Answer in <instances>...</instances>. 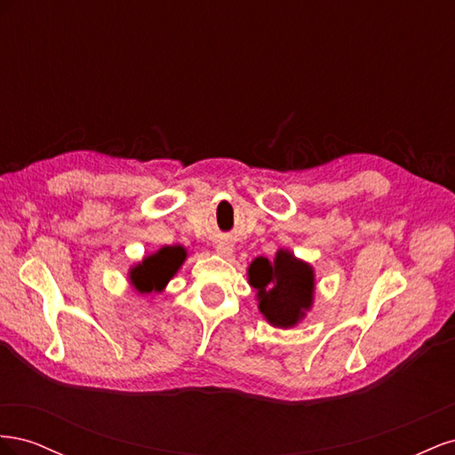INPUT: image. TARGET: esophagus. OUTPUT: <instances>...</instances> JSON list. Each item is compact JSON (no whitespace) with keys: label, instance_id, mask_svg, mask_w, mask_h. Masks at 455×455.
Listing matches in <instances>:
<instances>
[{"label":"esophagus","instance_id":"obj_1","mask_svg":"<svg viewBox=\"0 0 455 455\" xmlns=\"http://www.w3.org/2000/svg\"><path fill=\"white\" fill-rule=\"evenodd\" d=\"M216 252H218L220 256H231L233 246L228 244V243H220V244L216 246Z\"/></svg>","mask_w":455,"mask_h":455}]
</instances>
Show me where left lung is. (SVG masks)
<instances>
[{
	"mask_svg": "<svg viewBox=\"0 0 455 455\" xmlns=\"http://www.w3.org/2000/svg\"><path fill=\"white\" fill-rule=\"evenodd\" d=\"M249 283L258 292L259 313L277 328L296 326L313 306V267L288 251H279L273 261L258 256L249 267Z\"/></svg>",
	"mask_w": 455,
	"mask_h": 455,
	"instance_id": "1",
	"label": "left lung"
}]
</instances>
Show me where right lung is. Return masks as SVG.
<instances>
[{"label": "right lung", "instance_id": "obj_1", "mask_svg": "<svg viewBox=\"0 0 455 455\" xmlns=\"http://www.w3.org/2000/svg\"><path fill=\"white\" fill-rule=\"evenodd\" d=\"M188 252L184 246L172 244V246H161V249L146 256L140 264H136L129 271L131 284L140 294H154L161 292L167 283L174 277L176 271L184 264Z\"/></svg>", "mask_w": 455, "mask_h": 455}]
</instances>
